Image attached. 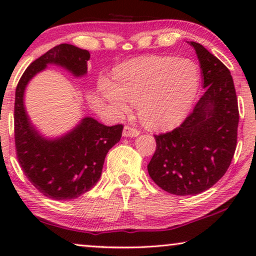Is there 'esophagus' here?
Instances as JSON below:
<instances>
[{"label": "esophagus", "mask_w": 256, "mask_h": 256, "mask_svg": "<svg viewBox=\"0 0 256 256\" xmlns=\"http://www.w3.org/2000/svg\"><path fill=\"white\" fill-rule=\"evenodd\" d=\"M140 135V130L138 128L130 127V126H126L124 128V136L126 138H136Z\"/></svg>", "instance_id": "esophagus-1"}]
</instances>
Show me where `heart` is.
Here are the masks:
<instances>
[{
  "instance_id": "obj_1",
  "label": "heart",
  "mask_w": 256,
  "mask_h": 256,
  "mask_svg": "<svg viewBox=\"0 0 256 256\" xmlns=\"http://www.w3.org/2000/svg\"><path fill=\"white\" fill-rule=\"evenodd\" d=\"M114 80L101 78L99 88L115 114H127L129 100L138 104L146 126L166 128L178 124L191 108L200 73L191 60L146 56L118 66Z\"/></svg>"
}]
</instances>
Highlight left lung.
<instances>
[{
	"label": "left lung",
	"instance_id": "8db88e82",
	"mask_svg": "<svg viewBox=\"0 0 256 256\" xmlns=\"http://www.w3.org/2000/svg\"><path fill=\"white\" fill-rule=\"evenodd\" d=\"M190 45L199 59L205 93L180 127L155 135L156 150L148 164L152 180L177 196L200 194L225 174L236 148L239 124L230 70L202 45Z\"/></svg>",
	"mask_w": 256,
	"mask_h": 256
}]
</instances>
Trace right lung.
<instances>
[{
    "label": "right lung",
    "instance_id": "right-lung-1",
    "mask_svg": "<svg viewBox=\"0 0 256 256\" xmlns=\"http://www.w3.org/2000/svg\"><path fill=\"white\" fill-rule=\"evenodd\" d=\"M90 52L60 44L31 62L20 76L15 93V146L20 168L30 183L54 200H71L90 191L100 180L104 157L120 141L124 126L107 127L87 116L62 138H45L38 132L24 107L28 82L48 64L62 66L74 76L87 73Z\"/></svg>",
    "mask_w": 256,
    "mask_h": 256
}]
</instances>
